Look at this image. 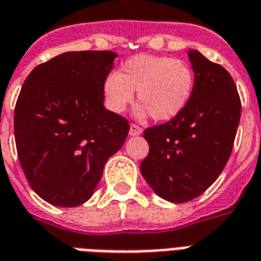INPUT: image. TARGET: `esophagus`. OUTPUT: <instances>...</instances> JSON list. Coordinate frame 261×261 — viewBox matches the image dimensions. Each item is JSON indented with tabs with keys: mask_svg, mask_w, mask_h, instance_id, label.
Wrapping results in <instances>:
<instances>
[{
	"mask_svg": "<svg viewBox=\"0 0 261 261\" xmlns=\"http://www.w3.org/2000/svg\"><path fill=\"white\" fill-rule=\"evenodd\" d=\"M142 134V128L140 125L137 124H131L130 125V136H140Z\"/></svg>",
	"mask_w": 261,
	"mask_h": 261,
	"instance_id": "1",
	"label": "esophagus"
}]
</instances>
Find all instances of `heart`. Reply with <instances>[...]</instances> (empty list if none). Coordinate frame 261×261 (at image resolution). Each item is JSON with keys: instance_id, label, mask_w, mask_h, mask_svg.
Returning <instances> with one entry per match:
<instances>
[{"instance_id": "1", "label": "heart", "mask_w": 261, "mask_h": 261, "mask_svg": "<svg viewBox=\"0 0 261 261\" xmlns=\"http://www.w3.org/2000/svg\"><path fill=\"white\" fill-rule=\"evenodd\" d=\"M194 86V73L185 62L141 54L127 59L120 73L106 76L103 92L109 109L120 113L134 101L137 90L144 105L141 115L150 113L156 120H170L188 105Z\"/></svg>"}]
</instances>
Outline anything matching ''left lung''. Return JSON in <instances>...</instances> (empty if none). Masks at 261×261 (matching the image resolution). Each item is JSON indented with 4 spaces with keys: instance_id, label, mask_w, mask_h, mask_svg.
<instances>
[{
    "instance_id": "8db88e82",
    "label": "left lung",
    "mask_w": 261,
    "mask_h": 261,
    "mask_svg": "<svg viewBox=\"0 0 261 261\" xmlns=\"http://www.w3.org/2000/svg\"><path fill=\"white\" fill-rule=\"evenodd\" d=\"M188 57L195 73L188 105L174 119L144 131L149 153L141 174L156 195L184 203L217 179L232 152L241 119V99L232 77L199 51Z\"/></svg>"
}]
</instances>
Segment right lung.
<instances>
[{
    "mask_svg": "<svg viewBox=\"0 0 261 261\" xmlns=\"http://www.w3.org/2000/svg\"><path fill=\"white\" fill-rule=\"evenodd\" d=\"M112 51L65 52L38 65L17 96V158L33 191L61 207L90 199L130 124L103 106Z\"/></svg>",
    "mask_w": 261,
    "mask_h": 261,
    "instance_id": "obj_1",
    "label": "right lung"
}]
</instances>
